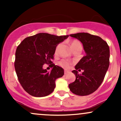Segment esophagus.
<instances>
[{"label": "esophagus", "instance_id": "obj_1", "mask_svg": "<svg viewBox=\"0 0 121 121\" xmlns=\"http://www.w3.org/2000/svg\"><path fill=\"white\" fill-rule=\"evenodd\" d=\"M70 71H69V70H64V74H68V73H70Z\"/></svg>", "mask_w": 121, "mask_h": 121}]
</instances>
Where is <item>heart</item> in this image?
Instances as JSON below:
<instances>
[{"mask_svg":"<svg viewBox=\"0 0 121 121\" xmlns=\"http://www.w3.org/2000/svg\"><path fill=\"white\" fill-rule=\"evenodd\" d=\"M59 46L60 45H58V46L56 47V52H57L58 49H59ZM70 46H71V48L72 49H73V51L75 49H76V48H78V47H82L81 43H80V41H78V40H72L71 42H70ZM59 65H60L61 67L64 68L68 69L69 68V66H70V63L68 61L66 60H61L59 62Z\"/></svg>","mask_w":121,"mask_h":121,"instance_id":"b5f03b06","label":"heart"}]
</instances>
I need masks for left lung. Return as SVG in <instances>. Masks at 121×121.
Masks as SVG:
<instances>
[{"label": "left lung", "mask_w": 121, "mask_h": 121, "mask_svg": "<svg viewBox=\"0 0 121 121\" xmlns=\"http://www.w3.org/2000/svg\"><path fill=\"white\" fill-rule=\"evenodd\" d=\"M70 36L81 41L86 55L72 71L76 80L69 85V88L76 95H89L101 85L109 68V47L100 37L88 33H77ZM83 70V73L78 74V70Z\"/></svg>", "instance_id": "obj_1"}]
</instances>
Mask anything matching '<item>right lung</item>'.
Segmentation results:
<instances>
[{
	"label": "right lung",
	"mask_w": 121,
	"mask_h": 121,
	"mask_svg": "<svg viewBox=\"0 0 121 121\" xmlns=\"http://www.w3.org/2000/svg\"><path fill=\"white\" fill-rule=\"evenodd\" d=\"M68 37L40 33L26 38L17 47L15 71L21 85L30 95L42 97L53 91L55 81L63 76L64 71L52 60L56 47ZM44 64H50L51 72L43 69Z\"/></svg>",
	"instance_id": "add662e5"
}]
</instances>
